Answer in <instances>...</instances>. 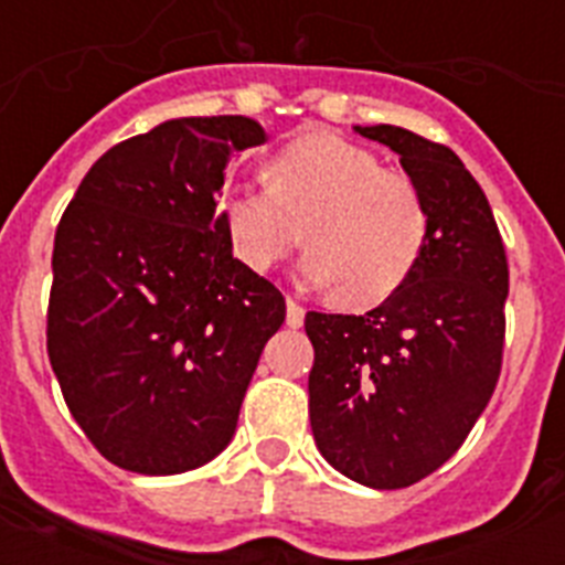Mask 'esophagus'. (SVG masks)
Masks as SVG:
<instances>
[{
	"label": "esophagus",
	"instance_id": "1",
	"mask_svg": "<svg viewBox=\"0 0 565 565\" xmlns=\"http://www.w3.org/2000/svg\"><path fill=\"white\" fill-rule=\"evenodd\" d=\"M286 322L291 328H299L302 322H306V308L299 306L297 299H291V297L286 299Z\"/></svg>",
	"mask_w": 565,
	"mask_h": 565
}]
</instances>
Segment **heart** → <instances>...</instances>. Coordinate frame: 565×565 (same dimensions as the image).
Listing matches in <instances>:
<instances>
[{"label": "heart", "instance_id": "b5f03b06", "mask_svg": "<svg viewBox=\"0 0 565 565\" xmlns=\"http://www.w3.org/2000/svg\"><path fill=\"white\" fill-rule=\"evenodd\" d=\"M268 189H232L217 217L234 257L263 274L294 252L306 282L342 288L367 306L411 279L430 237V209L413 178L382 169L379 154L328 129L299 135L266 167Z\"/></svg>", "mask_w": 565, "mask_h": 565}]
</instances>
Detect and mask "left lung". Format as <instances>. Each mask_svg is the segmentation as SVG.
Returning <instances> with one entry per match:
<instances>
[{
	"instance_id": "left-lung-1",
	"label": "left lung",
	"mask_w": 565,
	"mask_h": 565,
	"mask_svg": "<svg viewBox=\"0 0 565 565\" xmlns=\"http://www.w3.org/2000/svg\"><path fill=\"white\" fill-rule=\"evenodd\" d=\"M353 129L398 154L430 209V237L411 279L379 308L306 313L308 413L333 469L371 489H402L441 467L492 398L507 252L487 194L452 149L393 124Z\"/></svg>"
}]
</instances>
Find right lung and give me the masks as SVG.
<instances>
[{
  "instance_id": "right-lung-1",
  "label": "right lung",
  "mask_w": 565,
  "mask_h": 565,
  "mask_svg": "<svg viewBox=\"0 0 565 565\" xmlns=\"http://www.w3.org/2000/svg\"><path fill=\"white\" fill-rule=\"evenodd\" d=\"M259 143L246 115L169 118L107 149L64 209L47 356L115 467L186 472L237 430L286 299L234 257L214 198L232 154Z\"/></svg>"
}]
</instances>
